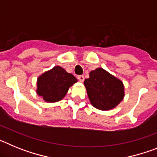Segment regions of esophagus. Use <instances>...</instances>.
<instances>
[{
    "label": "esophagus",
    "mask_w": 157,
    "mask_h": 157,
    "mask_svg": "<svg viewBox=\"0 0 157 157\" xmlns=\"http://www.w3.org/2000/svg\"><path fill=\"white\" fill-rule=\"evenodd\" d=\"M78 79L79 80L80 82H82L84 81V76H83V75H78Z\"/></svg>",
    "instance_id": "obj_1"
}]
</instances>
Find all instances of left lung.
I'll return each mask as SVG.
<instances>
[{"label":"left lung","instance_id":"obj_1","mask_svg":"<svg viewBox=\"0 0 157 157\" xmlns=\"http://www.w3.org/2000/svg\"><path fill=\"white\" fill-rule=\"evenodd\" d=\"M84 85L91 104L100 110L113 109L124 97L123 82L103 68L92 71Z\"/></svg>","mask_w":157,"mask_h":157}]
</instances>
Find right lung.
Instances as JSON below:
<instances>
[{
    "label": "right lung",
    "instance_id": "add662e5",
    "mask_svg": "<svg viewBox=\"0 0 157 157\" xmlns=\"http://www.w3.org/2000/svg\"><path fill=\"white\" fill-rule=\"evenodd\" d=\"M76 82V78L61 67H54L37 78V93L47 102H56L66 95L69 87Z\"/></svg>",
    "mask_w": 157,
    "mask_h": 157
}]
</instances>
